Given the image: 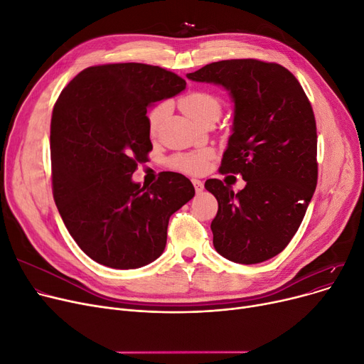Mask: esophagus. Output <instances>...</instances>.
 Wrapping results in <instances>:
<instances>
[{"mask_svg":"<svg viewBox=\"0 0 364 364\" xmlns=\"http://www.w3.org/2000/svg\"><path fill=\"white\" fill-rule=\"evenodd\" d=\"M192 183H193V186H195V190H196V192H198V193H200L202 190H203V183H202L200 180H196V178H193V180H192Z\"/></svg>","mask_w":364,"mask_h":364,"instance_id":"obj_1","label":"esophagus"}]
</instances>
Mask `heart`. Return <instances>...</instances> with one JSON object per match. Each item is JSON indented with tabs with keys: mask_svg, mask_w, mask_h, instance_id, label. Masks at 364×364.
<instances>
[{
	"mask_svg": "<svg viewBox=\"0 0 364 364\" xmlns=\"http://www.w3.org/2000/svg\"><path fill=\"white\" fill-rule=\"evenodd\" d=\"M180 106L190 118L199 124H203L208 119H218L223 110L221 100L215 94L208 91H195L184 95L180 100ZM168 113L169 103L166 102H161L150 109V112L147 113V125L150 134H156L159 131ZM209 158H211V151L200 150L195 153H187V155H180L172 159L171 164L174 168L186 172H199L205 168Z\"/></svg>",
	"mask_w": 364,
	"mask_h": 364,
	"instance_id": "obj_1",
	"label": "heart"
}]
</instances>
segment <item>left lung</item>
<instances>
[{
    "label": "left lung",
    "instance_id": "left-lung-1",
    "mask_svg": "<svg viewBox=\"0 0 364 364\" xmlns=\"http://www.w3.org/2000/svg\"><path fill=\"white\" fill-rule=\"evenodd\" d=\"M187 78L221 85L235 103L220 169L240 174L246 186L235 193L221 180H206L205 188L218 200L214 247L239 264L270 259L295 236L317 186L311 105L295 76L277 63L221 60Z\"/></svg>",
    "mask_w": 364,
    "mask_h": 364
}]
</instances>
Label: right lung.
Returning <instances> with one entry per match:
<instances>
[{
  "label": "right lung",
  "mask_w": 364,
  "mask_h": 364,
  "mask_svg": "<svg viewBox=\"0 0 364 364\" xmlns=\"http://www.w3.org/2000/svg\"><path fill=\"white\" fill-rule=\"evenodd\" d=\"M186 88L178 75L143 63L91 66L57 99L50 129L53 196L68 232L95 262L139 269L159 258L169 217L195 196L178 172L132 181L153 149L147 107Z\"/></svg>",
  "instance_id": "add662e5"
}]
</instances>
